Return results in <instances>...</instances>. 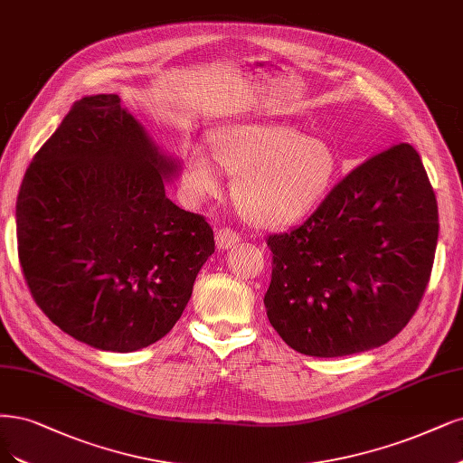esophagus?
I'll use <instances>...</instances> for the list:
<instances>
[{"instance_id":"34e87169","label":"esophagus","mask_w":463,"mask_h":463,"mask_svg":"<svg viewBox=\"0 0 463 463\" xmlns=\"http://www.w3.org/2000/svg\"><path fill=\"white\" fill-rule=\"evenodd\" d=\"M214 237H216V247H218L220 250L232 249V247H235L239 241H241V235H239L237 232H233V230H230V228H220Z\"/></svg>"}]
</instances>
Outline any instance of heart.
I'll use <instances>...</instances> for the list:
<instances>
[{
  "mask_svg": "<svg viewBox=\"0 0 463 463\" xmlns=\"http://www.w3.org/2000/svg\"><path fill=\"white\" fill-rule=\"evenodd\" d=\"M211 155L189 146L184 184L189 195H211L216 168L233 174V203L252 224L276 228L307 216L320 204L339 170L337 155L322 137L302 136L281 122H232L209 136ZM213 157L211 159L210 156Z\"/></svg>",
  "mask_w": 463,
  "mask_h": 463,
  "instance_id": "heart-1",
  "label": "heart"
}]
</instances>
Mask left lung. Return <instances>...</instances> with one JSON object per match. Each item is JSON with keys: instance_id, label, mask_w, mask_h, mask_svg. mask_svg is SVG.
Listing matches in <instances>:
<instances>
[{"instance_id": "1", "label": "left lung", "mask_w": 463, "mask_h": 463, "mask_svg": "<svg viewBox=\"0 0 463 463\" xmlns=\"http://www.w3.org/2000/svg\"><path fill=\"white\" fill-rule=\"evenodd\" d=\"M437 239L433 187L418 151L398 143L345 176L305 224L268 237V320L307 356L385 345L420 307Z\"/></svg>"}]
</instances>
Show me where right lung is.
<instances>
[{"mask_svg":"<svg viewBox=\"0 0 463 463\" xmlns=\"http://www.w3.org/2000/svg\"><path fill=\"white\" fill-rule=\"evenodd\" d=\"M178 170L115 93L76 101L32 158L19 260L36 305L76 341L134 353L180 320L214 233L166 197Z\"/></svg>","mask_w":463,"mask_h":463,"instance_id":"right-lung-1","label":"right lung"}]
</instances>
